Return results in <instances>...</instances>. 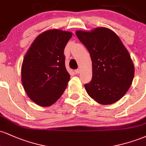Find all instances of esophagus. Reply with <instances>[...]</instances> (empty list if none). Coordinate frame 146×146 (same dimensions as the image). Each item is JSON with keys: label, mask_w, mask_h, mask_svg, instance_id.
<instances>
[{"label": "esophagus", "mask_w": 146, "mask_h": 146, "mask_svg": "<svg viewBox=\"0 0 146 146\" xmlns=\"http://www.w3.org/2000/svg\"><path fill=\"white\" fill-rule=\"evenodd\" d=\"M80 72H81V70H80V69L75 70V74H78V73H80Z\"/></svg>", "instance_id": "esophagus-1"}]
</instances>
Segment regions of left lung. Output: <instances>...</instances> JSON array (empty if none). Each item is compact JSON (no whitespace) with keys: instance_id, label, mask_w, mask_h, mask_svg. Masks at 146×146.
Instances as JSON below:
<instances>
[{"instance_id":"8db88e82","label":"left lung","mask_w":146,"mask_h":146,"mask_svg":"<svg viewBox=\"0 0 146 146\" xmlns=\"http://www.w3.org/2000/svg\"><path fill=\"white\" fill-rule=\"evenodd\" d=\"M75 34L88 50L92 60L93 78L84 85L88 95L100 104L119 101L128 91L135 75L128 50L108 28L78 30Z\"/></svg>"}]
</instances>
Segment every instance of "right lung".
<instances>
[{"label": "right lung", "instance_id": "obj_1", "mask_svg": "<svg viewBox=\"0 0 146 146\" xmlns=\"http://www.w3.org/2000/svg\"><path fill=\"white\" fill-rule=\"evenodd\" d=\"M73 33L53 29L37 36L23 59L21 82L27 96L37 105L47 107L62 96L70 75L64 50Z\"/></svg>", "mask_w": 146, "mask_h": 146}]
</instances>
